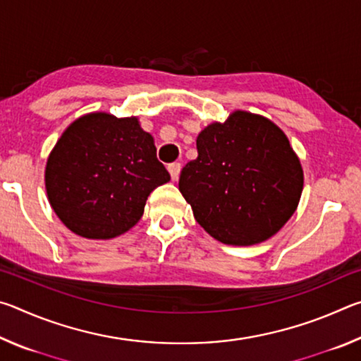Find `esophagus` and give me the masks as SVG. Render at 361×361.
Listing matches in <instances>:
<instances>
[{
	"label": "esophagus",
	"mask_w": 361,
	"mask_h": 361,
	"mask_svg": "<svg viewBox=\"0 0 361 361\" xmlns=\"http://www.w3.org/2000/svg\"><path fill=\"white\" fill-rule=\"evenodd\" d=\"M169 172H170V176H172V180L176 181V180H178V176H180V172H181V164L180 162L170 164Z\"/></svg>",
	"instance_id": "1"
}]
</instances>
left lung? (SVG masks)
Instances as JSON below:
<instances>
[{
  "label": "left lung",
  "instance_id": "left-lung-1",
  "mask_svg": "<svg viewBox=\"0 0 361 361\" xmlns=\"http://www.w3.org/2000/svg\"><path fill=\"white\" fill-rule=\"evenodd\" d=\"M197 157L181 170L180 192L218 242L248 247L271 239L296 212L304 172L271 119L232 111L199 133Z\"/></svg>",
  "mask_w": 361,
  "mask_h": 361
}]
</instances>
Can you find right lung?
Segmentation results:
<instances>
[{
	"label": "right lung",
	"mask_w": 361,
	"mask_h": 361,
	"mask_svg": "<svg viewBox=\"0 0 361 361\" xmlns=\"http://www.w3.org/2000/svg\"><path fill=\"white\" fill-rule=\"evenodd\" d=\"M170 181L154 138L137 116L95 111L73 121L47 157L44 183L60 221L85 239H113L142 218L148 195Z\"/></svg>",
	"instance_id": "right-lung-1"
}]
</instances>
